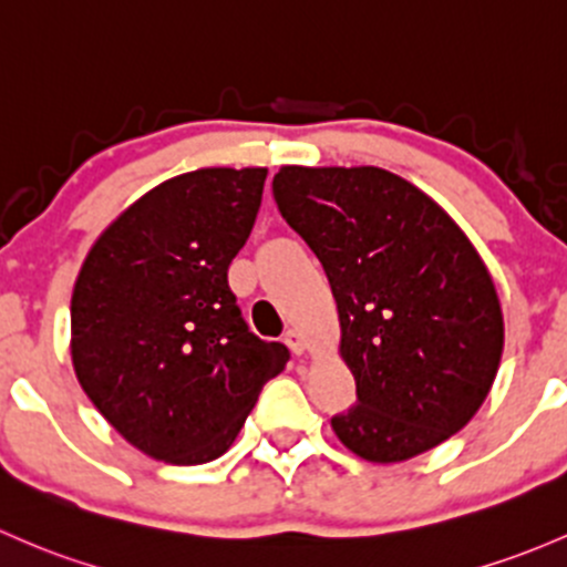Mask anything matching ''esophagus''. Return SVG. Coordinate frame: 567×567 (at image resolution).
Here are the masks:
<instances>
[{"instance_id":"esophagus-1","label":"esophagus","mask_w":567,"mask_h":567,"mask_svg":"<svg viewBox=\"0 0 567 567\" xmlns=\"http://www.w3.org/2000/svg\"><path fill=\"white\" fill-rule=\"evenodd\" d=\"M285 344L293 350V355L307 353V339H303V333L299 329H290L288 333H285Z\"/></svg>"}]
</instances>
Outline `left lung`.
<instances>
[{"instance_id": "left-lung-1", "label": "left lung", "mask_w": 567, "mask_h": 567, "mask_svg": "<svg viewBox=\"0 0 567 567\" xmlns=\"http://www.w3.org/2000/svg\"><path fill=\"white\" fill-rule=\"evenodd\" d=\"M274 200L329 277L359 402L339 443L393 464L467 426L497 378L505 323L484 258L449 212L391 171L282 165Z\"/></svg>"}]
</instances>
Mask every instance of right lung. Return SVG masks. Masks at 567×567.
Returning a JSON list of instances; mask_svg holds the SVG:
<instances>
[{
    "label": "right lung",
    "mask_w": 567,
    "mask_h": 567,
    "mask_svg": "<svg viewBox=\"0 0 567 567\" xmlns=\"http://www.w3.org/2000/svg\"><path fill=\"white\" fill-rule=\"evenodd\" d=\"M266 168H198L143 193L97 236L70 301L75 378L141 454L206 464L241 432L285 344L249 333L228 266Z\"/></svg>",
    "instance_id": "1"
}]
</instances>
